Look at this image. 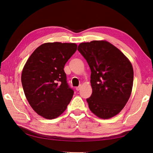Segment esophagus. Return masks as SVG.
I'll return each instance as SVG.
<instances>
[{
  "label": "esophagus",
  "mask_w": 153,
  "mask_h": 153,
  "mask_svg": "<svg viewBox=\"0 0 153 153\" xmlns=\"http://www.w3.org/2000/svg\"><path fill=\"white\" fill-rule=\"evenodd\" d=\"M81 85H79L78 87H76V90L77 91H80V89H81Z\"/></svg>",
  "instance_id": "obj_1"
}]
</instances>
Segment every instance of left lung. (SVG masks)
Instances as JSON below:
<instances>
[{
  "label": "left lung",
  "mask_w": 153,
  "mask_h": 153,
  "mask_svg": "<svg viewBox=\"0 0 153 153\" xmlns=\"http://www.w3.org/2000/svg\"><path fill=\"white\" fill-rule=\"evenodd\" d=\"M78 50L91 71V96L87 99L91 112L101 119L118 114L130 97L133 69L129 59L106 41L82 43Z\"/></svg>",
  "instance_id": "8db88e82"
}]
</instances>
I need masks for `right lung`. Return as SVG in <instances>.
<instances>
[{"label": "right lung", "mask_w": 153, "mask_h": 153, "mask_svg": "<svg viewBox=\"0 0 153 153\" xmlns=\"http://www.w3.org/2000/svg\"><path fill=\"white\" fill-rule=\"evenodd\" d=\"M75 43H46L31 54L23 69L21 80L29 103L38 115L57 118L67 108L74 94L64 68L76 51Z\"/></svg>", "instance_id": "right-lung-1"}]
</instances>
